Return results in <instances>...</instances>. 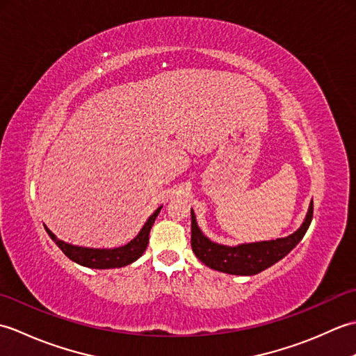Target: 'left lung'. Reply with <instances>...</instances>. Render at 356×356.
Here are the masks:
<instances>
[{"mask_svg": "<svg viewBox=\"0 0 356 356\" xmlns=\"http://www.w3.org/2000/svg\"><path fill=\"white\" fill-rule=\"evenodd\" d=\"M314 203L309 205L307 216L303 225L291 236L284 238L255 241L238 246H225L211 241L203 236V232L195 222V216L191 209V248L195 257L205 263L208 268L226 272L232 275H255L259 272L270 268L289 254L300 243L312 222Z\"/></svg>", "mask_w": 356, "mask_h": 356, "instance_id": "1", "label": "left lung"}]
</instances>
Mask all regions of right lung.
<instances>
[{"instance_id": "add662e5", "label": "right lung", "mask_w": 356, "mask_h": 356, "mask_svg": "<svg viewBox=\"0 0 356 356\" xmlns=\"http://www.w3.org/2000/svg\"><path fill=\"white\" fill-rule=\"evenodd\" d=\"M161 209L162 207L157 208L154 213L149 216V218L145 222V225H143L140 232L130 241V243L119 248H113V249H93V248L74 246L56 238L55 234H53L47 226H44V228L47 231L50 238L59 246V249H61V251L74 263L82 264V266H87V268H93V269L122 268V266H127V264L136 261L143 252H145V249L148 246V236H149L151 226H153L157 214L161 213Z\"/></svg>"}]
</instances>
